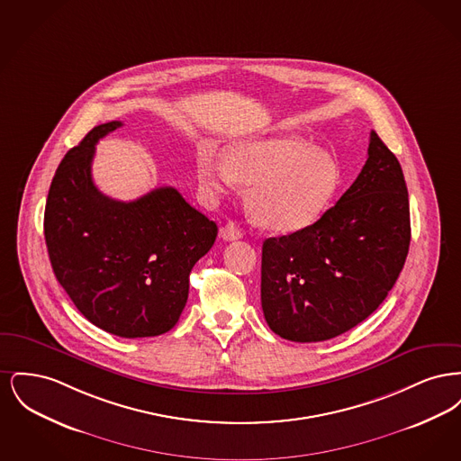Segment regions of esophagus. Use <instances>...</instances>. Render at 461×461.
<instances>
[{"label":"esophagus","instance_id":"1","mask_svg":"<svg viewBox=\"0 0 461 461\" xmlns=\"http://www.w3.org/2000/svg\"><path fill=\"white\" fill-rule=\"evenodd\" d=\"M241 237H243V233H241L240 228H239L233 221L226 222V224L221 228V239H222V240H239Z\"/></svg>","mask_w":461,"mask_h":461}]
</instances>
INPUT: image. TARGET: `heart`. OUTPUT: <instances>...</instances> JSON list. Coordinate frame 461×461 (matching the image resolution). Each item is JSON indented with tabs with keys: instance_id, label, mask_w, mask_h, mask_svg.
<instances>
[{
	"instance_id": "obj_1",
	"label": "heart",
	"mask_w": 461,
	"mask_h": 461,
	"mask_svg": "<svg viewBox=\"0 0 461 461\" xmlns=\"http://www.w3.org/2000/svg\"><path fill=\"white\" fill-rule=\"evenodd\" d=\"M200 185L212 195L230 192L237 181L250 183L249 207L263 226L295 233L323 216L342 186L337 160L295 136L237 141L224 160L200 154Z\"/></svg>"
}]
</instances>
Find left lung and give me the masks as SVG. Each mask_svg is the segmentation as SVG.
<instances>
[{
  "mask_svg": "<svg viewBox=\"0 0 461 461\" xmlns=\"http://www.w3.org/2000/svg\"><path fill=\"white\" fill-rule=\"evenodd\" d=\"M411 240L399 160L376 132L349 190L301 231L263 243L261 306L269 329L292 342L329 340L384 303Z\"/></svg>",
  "mask_w": 461,
  "mask_h": 461,
  "instance_id": "8db88e82",
  "label": "left lung"
}]
</instances>
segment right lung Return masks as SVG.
<instances>
[{"instance_id":"right-lung-1","label":"right lung","mask_w":461,"mask_h":461,"mask_svg":"<svg viewBox=\"0 0 461 461\" xmlns=\"http://www.w3.org/2000/svg\"><path fill=\"white\" fill-rule=\"evenodd\" d=\"M121 126L93 128L62 158L46 198L44 240L59 284L88 321L124 339L155 337L177 323L192 267L218 226L173 186L132 202L95 186V145Z\"/></svg>"}]
</instances>
